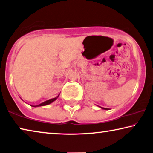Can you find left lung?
Listing matches in <instances>:
<instances>
[{"label":"left lung","mask_w":153,"mask_h":153,"mask_svg":"<svg viewBox=\"0 0 153 153\" xmlns=\"http://www.w3.org/2000/svg\"><path fill=\"white\" fill-rule=\"evenodd\" d=\"M101 109H105V110H108L109 109H107V108H104V107H100Z\"/></svg>","instance_id":"1"}]
</instances>
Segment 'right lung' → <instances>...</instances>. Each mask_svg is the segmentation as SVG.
<instances>
[{"label":"right lung","instance_id":"obj_1","mask_svg":"<svg viewBox=\"0 0 153 153\" xmlns=\"http://www.w3.org/2000/svg\"><path fill=\"white\" fill-rule=\"evenodd\" d=\"M59 95L57 96V97H55V98H51V99H49V100H46V101H45V102H42L41 104L37 105H33V106H32V107H41V106H45V105H49V104H51V103L53 102L54 101H55V100L57 99V98L59 97Z\"/></svg>","mask_w":153,"mask_h":153}]
</instances>
